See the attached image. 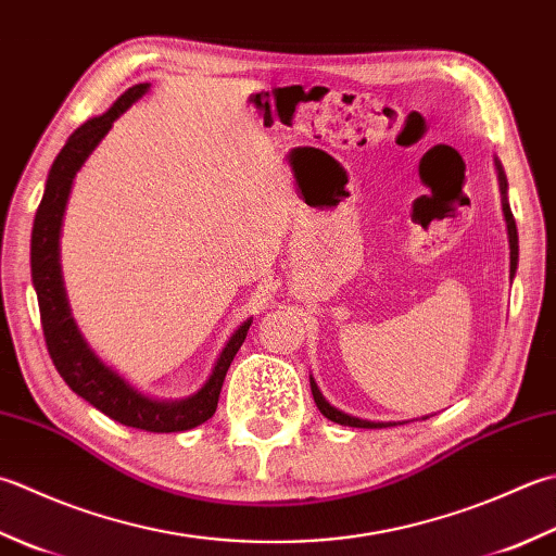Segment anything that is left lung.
I'll use <instances>...</instances> for the list:
<instances>
[{
    "label": "left lung",
    "instance_id": "1",
    "mask_svg": "<svg viewBox=\"0 0 556 556\" xmlns=\"http://www.w3.org/2000/svg\"><path fill=\"white\" fill-rule=\"evenodd\" d=\"M498 168V180H502V194H504V216H506V226H508V243H510V277L516 275V265H518V231H516V219L514 214H510V206H508V200H506V178H504V170L502 166L496 163ZM311 390H313V400L315 405H318V409L323 412L325 417H328L330 421L334 424H342V427H356V429H386L390 427V424H383V421H366V419H356V417H350L344 415V412L334 409L328 400H325L320 395L318 386H315V380L311 378Z\"/></svg>",
    "mask_w": 556,
    "mask_h": 556
}]
</instances>
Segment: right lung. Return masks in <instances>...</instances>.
<instances>
[{
  "instance_id": "1",
  "label": "right lung",
  "mask_w": 556,
  "mask_h": 556,
  "mask_svg": "<svg viewBox=\"0 0 556 556\" xmlns=\"http://www.w3.org/2000/svg\"><path fill=\"white\" fill-rule=\"evenodd\" d=\"M147 89L149 84H137L132 89H127L113 103L111 111L89 119V123H84L76 129L67 139V144L62 147L58 159H54L46 185V194H42V200L38 204L36 222H33L30 275L38 293L42 337H46L50 358L54 368H58V374L64 378V383H67L76 395H81L89 402V405L101 409L103 415L111 419L125 424V427L154 433H173L200 427V424H204L214 415L228 366H231L236 352L241 350V344L250 330V323L253 320H245L241 328L233 332L231 340L224 346L210 380H206L198 393L180 402H159L137 393L132 386L125 383L113 368H108L101 358L86 346L70 315L60 275V226L76 170L81 168L86 156H89L98 141L105 137L115 119L123 115L139 96H144Z\"/></svg>"
}]
</instances>
